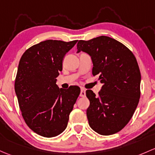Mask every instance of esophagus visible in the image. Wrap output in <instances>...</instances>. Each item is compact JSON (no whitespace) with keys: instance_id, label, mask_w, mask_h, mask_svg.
Returning a JSON list of instances; mask_svg holds the SVG:
<instances>
[{"instance_id":"esophagus-1","label":"esophagus","mask_w":155,"mask_h":155,"mask_svg":"<svg viewBox=\"0 0 155 155\" xmlns=\"http://www.w3.org/2000/svg\"><path fill=\"white\" fill-rule=\"evenodd\" d=\"M80 96H81V97H85L86 96V90H85V89L81 88V93H80Z\"/></svg>"}]
</instances>
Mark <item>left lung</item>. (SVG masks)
<instances>
[{
    "mask_svg": "<svg viewBox=\"0 0 155 155\" xmlns=\"http://www.w3.org/2000/svg\"><path fill=\"white\" fill-rule=\"evenodd\" d=\"M77 53L92 58V74L99 75L103 84L98 96L86 92L90 104L87 116L91 128L101 135L120 131L128 123L140 98L141 74L133 53L113 38L101 36L80 40Z\"/></svg>",
    "mask_w": 155,
    "mask_h": 155,
    "instance_id": "8db88e82",
    "label": "left lung"
}]
</instances>
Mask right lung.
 Wrapping results in <instances>:
<instances>
[{"instance_id": "obj_1", "label": "right lung", "mask_w": 155, "mask_h": 155, "mask_svg": "<svg viewBox=\"0 0 155 155\" xmlns=\"http://www.w3.org/2000/svg\"><path fill=\"white\" fill-rule=\"evenodd\" d=\"M77 42L49 39L30 47L21 57L15 94L25 122L40 136L54 137L64 131L80 95L78 86L66 90L56 84L63 57Z\"/></svg>"}]
</instances>
